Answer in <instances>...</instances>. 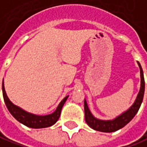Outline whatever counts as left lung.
I'll return each mask as SVG.
<instances>
[{"label":"left lung","instance_id":"1","mask_svg":"<svg viewBox=\"0 0 147 147\" xmlns=\"http://www.w3.org/2000/svg\"><path fill=\"white\" fill-rule=\"evenodd\" d=\"M137 64L140 67V74H141V88L140 91L138 93L137 99L133 105L124 113H123L121 115L118 116L113 120H100L98 118H94L93 114L90 113L86 100L84 101V108H85V118L87 124L89 125L92 129L103 132H113V131H118V129L123 127L124 126L127 124L134 116L137 114L139 110L141 105L142 103L145 92V80H144L143 71L141 67V64L139 61H137Z\"/></svg>","mask_w":147,"mask_h":147}]
</instances>
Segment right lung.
Masks as SVG:
<instances>
[{"mask_svg": "<svg viewBox=\"0 0 147 147\" xmlns=\"http://www.w3.org/2000/svg\"><path fill=\"white\" fill-rule=\"evenodd\" d=\"M2 92H3L4 101L5 103V105L7 107L9 112L11 113V115L22 124L25 125L29 127H32V128H43V127H51L55 124L60 117L61 109L68 98V95H67L62 99L61 103L59 104V105L57 106V109L53 113L48 114V115H44V116H39V115H35V114L24 111L21 108L15 105L9 99L5 93V86H4V80L2 82Z\"/></svg>", "mask_w": 147, "mask_h": 147, "instance_id": "obj_1", "label": "right lung"}]
</instances>
